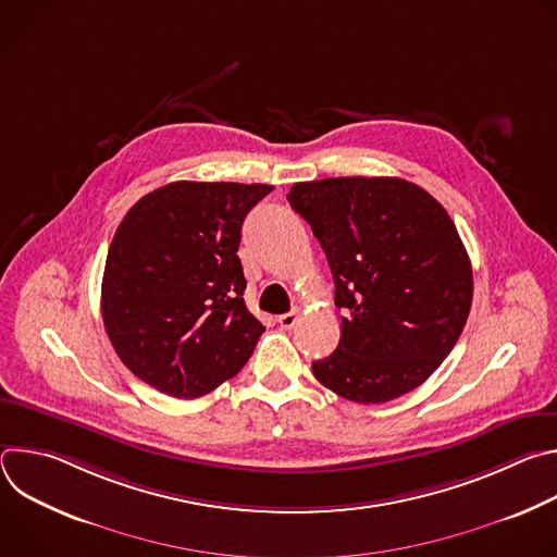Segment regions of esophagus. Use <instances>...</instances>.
<instances>
[{
    "instance_id": "1",
    "label": "esophagus",
    "mask_w": 557,
    "mask_h": 557,
    "mask_svg": "<svg viewBox=\"0 0 557 557\" xmlns=\"http://www.w3.org/2000/svg\"><path fill=\"white\" fill-rule=\"evenodd\" d=\"M297 320H299V308H297V310H293V312H284V314H280V317H277V324H280L284 331H290V329H295Z\"/></svg>"
}]
</instances>
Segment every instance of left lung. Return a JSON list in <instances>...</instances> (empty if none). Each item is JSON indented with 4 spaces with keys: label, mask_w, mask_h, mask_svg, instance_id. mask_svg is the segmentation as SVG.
I'll return each mask as SVG.
<instances>
[{
    "label": "left lung",
    "mask_w": 557,
    "mask_h": 557,
    "mask_svg": "<svg viewBox=\"0 0 557 557\" xmlns=\"http://www.w3.org/2000/svg\"><path fill=\"white\" fill-rule=\"evenodd\" d=\"M290 207L310 224L335 280L337 350L312 361L322 385L355 404L419 387L456 346L471 308V262L425 189L404 178L295 183Z\"/></svg>",
    "instance_id": "1"
}]
</instances>
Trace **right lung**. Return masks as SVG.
Wrapping results in <instances>:
<instances>
[{
    "instance_id": "right-lung-1",
    "label": "right lung",
    "mask_w": 557,
    "mask_h": 557,
    "mask_svg": "<svg viewBox=\"0 0 557 557\" xmlns=\"http://www.w3.org/2000/svg\"><path fill=\"white\" fill-rule=\"evenodd\" d=\"M271 191L178 181L125 213L106 260L101 314L119 359L147 385L196 399L253 355L264 326L245 304L237 247L247 213Z\"/></svg>"
}]
</instances>
